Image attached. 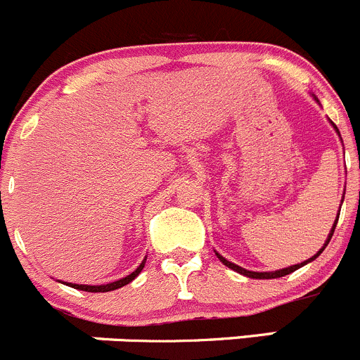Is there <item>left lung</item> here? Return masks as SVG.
I'll list each match as a JSON object with an SVG mask.
<instances>
[{
  "label": "left lung",
  "instance_id": "obj_1",
  "mask_svg": "<svg viewBox=\"0 0 360 360\" xmlns=\"http://www.w3.org/2000/svg\"><path fill=\"white\" fill-rule=\"evenodd\" d=\"M315 99H316V98H315ZM316 101H319V99H316ZM333 126H334V124H333ZM334 129H336V133L340 134V131H338V127H336V126H334ZM338 219H340V213H338V217H336V222L333 224V229H330V233H329V238H327V240H326V243H323V247L320 248V250L316 252V254L313 255V257H309L308 261L301 262V264H294V266H289V268L278 269V271H262V273H259V271H248V269L241 268V266H236V264H234V262H229V261H227L226 257H222V255H220V254H217V252H215V254H217V257H219V261L222 262L224 266H227V268H231V269H233V271L240 273V275H245V276H248V278H259V280H271V278H280V276H285V275H289V273H292V271H296V269L302 268V266H304V264H308V262H311L313 259H316V257H319L320 254H322V252H323V248L327 247V243H329V241H330V238H333V234H334V229H336Z\"/></svg>",
  "mask_w": 360,
  "mask_h": 360
}]
</instances>
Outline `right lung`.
Segmentation results:
<instances>
[{
    "instance_id": "add662e5",
    "label": "right lung",
    "mask_w": 360,
    "mask_h": 360,
    "mask_svg": "<svg viewBox=\"0 0 360 360\" xmlns=\"http://www.w3.org/2000/svg\"><path fill=\"white\" fill-rule=\"evenodd\" d=\"M145 261H147V259H143V262H141V264L138 266V268L134 269V271L131 273V275L124 276V278L117 280V282L105 283V285H78V283H66V285L73 287V289H78V290H85V292H110V290L120 289V287H124V285H127V283H129V282H133V280L136 278L138 275H140L141 269H143Z\"/></svg>"
}]
</instances>
